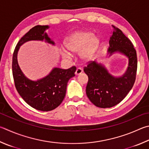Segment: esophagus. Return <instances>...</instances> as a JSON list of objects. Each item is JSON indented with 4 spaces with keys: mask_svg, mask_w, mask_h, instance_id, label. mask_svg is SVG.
<instances>
[{
    "mask_svg": "<svg viewBox=\"0 0 149 149\" xmlns=\"http://www.w3.org/2000/svg\"><path fill=\"white\" fill-rule=\"evenodd\" d=\"M82 73H83V70L81 68H77L76 71L75 72V74L76 75H80L81 74H82Z\"/></svg>",
    "mask_w": 149,
    "mask_h": 149,
    "instance_id": "esophagus-1",
    "label": "esophagus"
}]
</instances>
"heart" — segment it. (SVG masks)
I'll list each match as a JSON object with an SVG mask.
<instances>
[{"label": "heart", "mask_w": 149, "mask_h": 149, "mask_svg": "<svg viewBox=\"0 0 149 149\" xmlns=\"http://www.w3.org/2000/svg\"><path fill=\"white\" fill-rule=\"evenodd\" d=\"M100 44V40L89 32L78 31L74 32L64 43L66 49L72 53L81 51V58L85 61L91 60L95 55ZM63 58H70V54L65 50L61 51Z\"/></svg>", "instance_id": "b5f03b06"}]
</instances>
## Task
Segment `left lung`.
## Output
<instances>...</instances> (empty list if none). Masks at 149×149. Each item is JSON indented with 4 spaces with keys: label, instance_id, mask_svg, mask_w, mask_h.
<instances>
[{
    "label": "left lung",
    "instance_id": "left-lung-1",
    "mask_svg": "<svg viewBox=\"0 0 149 149\" xmlns=\"http://www.w3.org/2000/svg\"><path fill=\"white\" fill-rule=\"evenodd\" d=\"M112 27L107 55L109 57L118 53L126 56L128 59L126 72L120 76H114L104 64L96 61H91L84 68L88 77L86 96L94 105L101 108L115 106L125 98L133 87L137 72V54L133 44L119 29Z\"/></svg>",
    "mask_w": 149,
    "mask_h": 149
}]
</instances>
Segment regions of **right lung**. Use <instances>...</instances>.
<instances>
[{
  "label": "right lung",
  "instance_id": "1",
  "mask_svg": "<svg viewBox=\"0 0 149 149\" xmlns=\"http://www.w3.org/2000/svg\"><path fill=\"white\" fill-rule=\"evenodd\" d=\"M49 25H37L21 38L13 54L12 73L18 93L30 106L42 111H51L60 105L66 95V86L70 78L75 76L76 68L64 70L53 68L44 77L33 81L23 74L19 66L17 53L20 47L29 41H42L49 44H55L45 31Z\"/></svg>",
  "mask_w": 149,
  "mask_h": 149
}]
</instances>
